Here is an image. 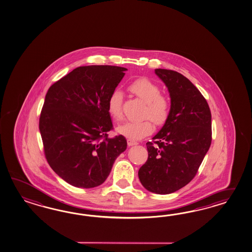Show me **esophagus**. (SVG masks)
Instances as JSON below:
<instances>
[{"label": "esophagus", "instance_id": "1", "mask_svg": "<svg viewBox=\"0 0 252 252\" xmlns=\"http://www.w3.org/2000/svg\"><path fill=\"white\" fill-rule=\"evenodd\" d=\"M127 143H128V146H134V145H137V144H138V142H137V141H133V140H130V139H128V140H127Z\"/></svg>", "mask_w": 252, "mask_h": 252}]
</instances>
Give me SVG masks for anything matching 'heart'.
<instances>
[{
    "label": "heart",
    "mask_w": 252,
    "mask_h": 252,
    "mask_svg": "<svg viewBox=\"0 0 252 252\" xmlns=\"http://www.w3.org/2000/svg\"><path fill=\"white\" fill-rule=\"evenodd\" d=\"M131 94L145 103L141 117L150 118L156 124H162L167 120L170 105L167 99L161 95L157 84L147 79L136 80L129 86ZM123 93L114 90L108 99V111L115 122L122 121L123 113ZM119 134L130 140H141L152 131V124L148 119L139 122H126L116 128Z\"/></svg>",
    "instance_id": "heart-1"
}]
</instances>
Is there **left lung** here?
<instances>
[{
  "label": "left lung",
  "instance_id": "left-lung-1",
  "mask_svg": "<svg viewBox=\"0 0 252 252\" xmlns=\"http://www.w3.org/2000/svg\"><path fill=\"white\" fill-rule=\"evenodd\" d=\"M168 88L169 115L162 128L147 142L148 159L139 170L142 186L156 194H170L193 179L211 143V113L207 100L186 77L156 69Z\"/></svg>",
  "mask_w": 252,
  "mask_h": 252
}]
</instances>
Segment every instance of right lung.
Wrapping results in <instances>:
<instances>
[{"instance_id":"add662e5","label":"right lung","mask_w":252,"mask_h":252,"mask_svg":"<svg viewBox=\"0 0 252 252\" xmlns=\"http://www.w3.org/2000/svg\"><path fill=\"white\" fill-rule=\"evenodd\" d=\"M126 70L109 65L78 67L48 90L39 123L45 157L54 172L74 187L102 184L127 149L123 135L107 137L112 129L108 99Z\"/></svg>"}]
</instances>
